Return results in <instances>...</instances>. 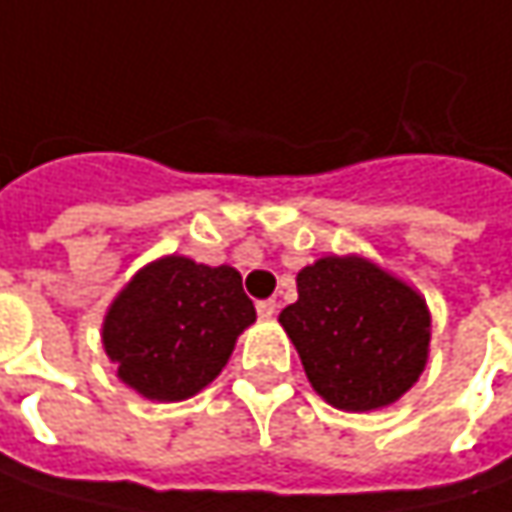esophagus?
Returning a JSON list of instances; mask_svg holds the SVG:
<instances>
[{
  "instance_id": "34e87169",
  "label": "esophagus",
  "mask_w": 512,
  "mask_h": 512,
  "mask_svg": "<svg viewBox=\"0 0 512 512\" xmlns=\"http://www.w3.org/2000/svg\"><path fill=\"white\" fill-rule=\"evenodd\" d=\"M275 310H278V304H275L272 298H266V301H257V316L260 318H272L275 316Z\"/></svg>"
}]
</instances>
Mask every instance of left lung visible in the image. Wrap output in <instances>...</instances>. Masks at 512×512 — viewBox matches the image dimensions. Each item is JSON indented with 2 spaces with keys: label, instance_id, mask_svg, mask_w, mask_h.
<instances>
[{
  "label": "left lung",
  "instance_id": "1",
  "mask_svg": "<svg viewBox=\"0 0 512 512\" xmlns=\"http://www.w3.org/2000/svg\"><path fill=\"white\" fill-rule=\"evenodd\" d=\"M278 321L313 388L342 411L391 406L426 368V301L362 257H321L301 269L298 301Z\"/></svg>",
  "mask_w": 512,
  "mask_h": 512
}]
</instances>
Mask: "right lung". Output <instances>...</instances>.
<instances>
[{
    "instance_id": "add662e5",
    "label": "right lung",
    "mask_w": 512,
    "mask_h": 512,
    "mask_svg": "<svg viewBox=\"0 0 512 512\" xmlns=\"http://www.w3.org/2000/svg\"><path fill=\"white\" fill-rule=\"evenodd\" d=\"M255 304L231 266L162 257L144 266L104 318L106 356L141 397H194L226 368Z\"/></svg>"
}]
</instances>
